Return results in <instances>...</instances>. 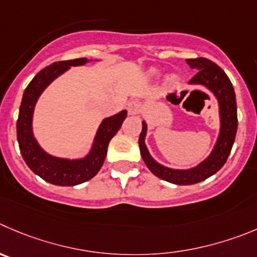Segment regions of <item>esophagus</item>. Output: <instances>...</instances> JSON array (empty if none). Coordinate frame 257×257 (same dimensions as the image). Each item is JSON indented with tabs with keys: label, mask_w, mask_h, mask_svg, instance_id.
Here are the masks:
<instances>
[{
	"label": "esophagus",
	"mask_w": 257,
	"mask_h": 257,
	"mask_svg": "<svg viewBox=\"0 0 257 257\" xmlns=\"http://www.w3.org/2000/svg\"><path fill=\"white\" fill-rule=\"evenodd\" d=\"M127 108L130 114H138L141 109V103L139 101H131L127 104Z\"/></svg>",
	"instance_id": "esophagus-1"
}]
</instances>
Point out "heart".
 Instances as JSON below:
<instances>
[{
	"mask_svg": "<svg viewBox=\"0 0 257 257\" xmlns=\"http://www.w3.org/2000/svg\"><path fill=\"white\" fill-rule=\"evenodd\" d=\"M151 73H153V74H156V70H151ZM170 82H173V78H170Z\"/></svg>",
	"mask_w": 257,
	"mask_h": 257,
	"instance_id": "b5f03b06",
	"label": "heart"
}]
</instances>
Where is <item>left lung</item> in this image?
<instances>
[{
    "label": "left lung",
    "instance_id": "1",
    "mask_svg": "<svg viewBox=\"0 0 257 257\" xmlns=\"http://www.w3.org/2000/svg\"><path fill=\"white\" fill-rule=\"evenodd\" d=\"M187 63L192 69L198 70L194 77L189 80L190 84H203L209 88L217 97L219 103V114H221V131L218 140L211 155L202 164L193 169L175 170L163 167L156 163L149 154L145 145L146 123L143 122V130L139 138L141 156L154 175L167 182L178 185H190L206 180L207 178L216 174L224 165L228 159L231 149L233 146L234 138L237 133V104L236 94L233 85L227 77L226 73L212 60L207 58H195L187 59Z\"/></svg>",
    "mask_w": 257,
    "mask_h": 257
}]
</instances>
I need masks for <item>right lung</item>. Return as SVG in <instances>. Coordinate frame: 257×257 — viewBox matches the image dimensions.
I'll use <instances>...</instances> for the list:
<instances>
[{
  "label": "right lung",
  "instance_id": "add662e5",
  "mask_svg": "<svg viewBox=\"0 0 257 257\" xmlns=\"http://www.w3.org/2000/svg\"><path fill=\"white\" fill-rule=\"evenodd\" d=\"M87 62L88 60L85 58H79V59L54 63L40 70L29 83L24 92L16 124L17 141L20 146L21 155L25 163L28 164V167L36 175L51 184L72 187V185L80 184V183L92 179L103 165L109 141L116 135L127 116V112L122 111L114 116L103 119L97 131L93 148L84 159H80V160L54 158L46 154L38 145L33 136L31 121H33L34 107L39 96L48 87V84H50L51 80L69 69V67L83 65Z\"/></svg>",
  "mask_w": 257,
  "mask_h": 257
}]
</instances>
